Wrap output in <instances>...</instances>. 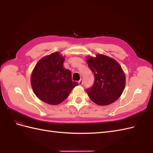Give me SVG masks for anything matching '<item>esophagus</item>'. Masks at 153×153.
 Listing matches in <instances>:
<instances>
[{
	"instance_id": "34e87169",
	"label": "esophagus",
	"mask_w": 153,
	"mask_h": 153,
	"mask_svg": "<svg viewBox=\"0 0 153 153\" xmlns=\"http://www.w3.org/2000/svg\"><path fill=\"white\" fill-rule=\"evenodd\" d=\"M78 83H79V85H82L83 83V81L82 79H80L79 81H78Z\"/></svg>"
}]
</instances>
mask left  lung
I'll return each instance as SVG.
<instances>
[{
    "instance_id": "left-lung-1",
    "label": "left lung",
    "mask_w": 153,
    "mask_h": 153,
    "mask_svg": "<svg viewBox=\"0 0 153 153\" xmlns=\"http://www.w3.org/2000/svg\"><path fill=\"white\" fill-rule=\"evenodd\" d=\"M88 68L94 76L93 85L86 89L95 104L107 105L118 99L125 89L126 77L121 66L113 59L104 55L88 57Z\"/></svg>"
}]
</instances>
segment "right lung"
<instances>
[{"mask_svg":"<svg viewBox=\"0 0 153 153\" xmlns=\"http://www.w3.org/2000/svg\"><path fill=\"white\" fill-rule=\"evenodd\" d=\"M64 60L59 53H53L39 60L33 70L32 88L36 97L47 104H60L78 85L72 81L70 71L63 68Z\"/></svg>","mask_w":153,"mask_h":153,"instance_id":"1","label":"right lung"}]
</instances>
